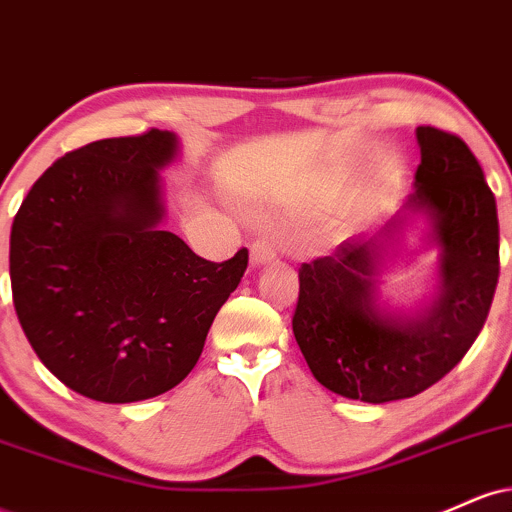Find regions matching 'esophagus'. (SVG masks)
I'll list each match as a JSON object with an SVG mask.
<instances>
[{"label":"esophagus","instance_id":"1","mask_svg":"<svg viewBox=\"0 0 512 512\" xmlns=\"http://www.w3.org/2000/svg\"><path fill=\"white\" fill-rule=\"evenodd\" d=\"M274 257H276V245L272 238H257L255 243H252L250 262L255 264V267H260V264H269Z\"/></svg>","mask_w":512,"mask_h":512}]
</instances>
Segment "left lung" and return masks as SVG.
Listing matches in <instances>:
<instances>
[{
    "mask_svg": "<svg viewBox=\"0 0 512 512\" xmlns=\"http://www.w3.org/2000/svg\"><path fill=\"white\" fill-rule=\"evenodd\" d=\"M416 139L421 163L407 207L426 211L443 248V289L428 313L414 320L380 313L373 238H346L298 269L293 334L315 380L370 404L419 395L462 361L489 317L501 272L496 197L479 161L445 129L419 127Z\"/></svg>",
    "mask_w": 512,
    "mask_h": 512,
    "instance_id": "obj_1",
    "label": "left lung"
}]
</instances>
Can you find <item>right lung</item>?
Listing matches in <instances>:
<instances>
[{
  "label": "right lung",
  "instance_id": "add662e5",
  "mask_svg": "<svg viewBox=\"0 0 512 512\" xmlns=\"http://www.w3.org/2000/svg\"><path fill=\"white\" fill-rule=\"evenodd\" d=\"M175 134L151 127L91 142L35 180L11 226L14 308L45 368L108 404L149 399L187 378L248 250L209 262L161 231L158 168Z\"/></svg>",
  "mask_w": 512,
  "mask_h": 512
}]
</instances>
